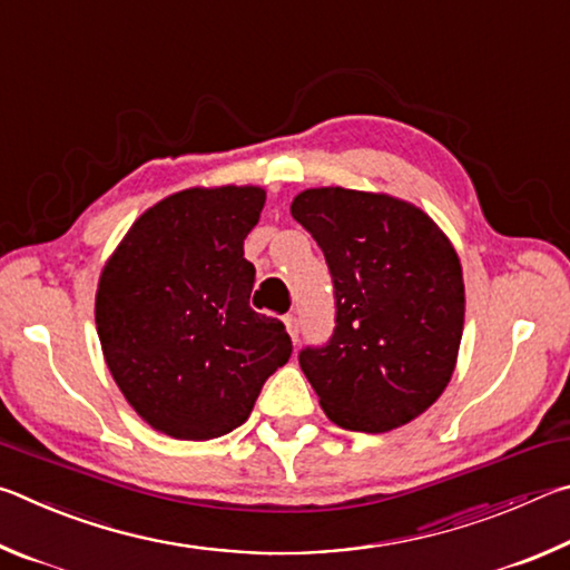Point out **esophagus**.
Wrapping results in <instances>:
<instances>
[{
    "label": "esophagus",
    "mask_w": 570,
    "mask_h": 570,
    "mask_svg": "<svg viewBox=\"0 0 570 570\" xmlns=\"http://www.w3.org/2000/svg\"><path fill=\"white\" fill-rule=\"evenodd\" d=\"M284 324H286L288 334H292V340L298 342V316H296L294 312H288V314L284 316Z\"/></svg>",
    "instance_id": "34e87169"
}]
</instances>
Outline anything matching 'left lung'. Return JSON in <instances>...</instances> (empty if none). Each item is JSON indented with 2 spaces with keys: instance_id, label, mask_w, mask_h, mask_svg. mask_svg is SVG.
<instances>
[{
  "instance_id": "8db88e82",
  "label": "left lung",
  "mask_w": 570,
  "mask_h": 570,
  "mask_svg": "<svg viewBox=\"0 0 570 570\" xmlns=\"http://www.w3.org/2000/svg\"><path fill=\"white\" fill-rule=\"evenodd\" d=\"M292 216L324 250L334 332L298 364L322 410L354 432H387L435 402L455 370L465 284L428 214L382 193L312 188Z\"/></svg>"
}]
</instances>
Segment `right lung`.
Returning a JSON list of instances; mask_svg holds the SVG:
<instances>
[{"label": "right lung", "mask_w": 570, "mask_h": 570, "mask_svg": "<svg viewBox=\"0 0 570 570\" xmlns=\"http://www.w3.org/2000/svg\"><path fill=\"white\" fill-rule=\"evenodd\" d=\"M266 193L190 188L146 210L102 268L95 322L130 407L178 440H210L248 420L292 336L250 308L256 268L244 238Z\"/></svg>", "instance_id": "obj_1"}]
</instances>
